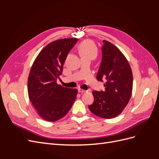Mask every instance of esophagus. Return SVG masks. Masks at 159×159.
<instances>
[{"label":"esophagus","mask_w":159,"mask_h":159,"mask_svg":"<svg viewBox=\"0 0 159 159\" xmlns=\"http://www.w3.org/2000/svg\"><path fill=\"white\" fill-rule=\"evenodd\" d=\"M85 90H84V89H78V92L79 93H84V92H85Z\"/></svg>","instance_id":"34e87169"}]
</instances>
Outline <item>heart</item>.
<instances>
[{
	"mask_svg": "<svg viewBox=\"0 0 159 159\" xmlns=\"http://www.w3.org/2000/svg\"><path fill=\"white\" fill-rule=\"evenodd\" d=\"M78 50L82 58L89 57L92 60L98 55L97 47L90 40H85L81 42L78 47Z\"/></svg>",
	"mask_w": 159,
	"mask_h": 159,
	"instance_id": "obj_1",
	"label": "heart"
}]
</instances>
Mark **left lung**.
<instances>
[{"label": "left lung", "mask_w": 159, "mask_h": 159, "mask_svg": "<svg viewBox=\"0 0 159 159\" xmlns=\"http://www.w3.org/2000/svg\"><path fill=\"white\" fill-rule=\"evenodd\" d=\"M103 42L97 80L105 81V90L93 91L94 102L88 107L98 117L111 119L123 111L131 99L133 74L128 60L118 48L107 40Z\"/></svg>", "instance_id": "left-lung-1"}]
</instances>
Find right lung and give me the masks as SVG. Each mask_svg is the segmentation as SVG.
Here are the masks:
<instances>
[{"label": "right lung", "mask_w": 159, "mask_h": 159, "mask_svg": "<svg viewBox=\"0 0 159 159\" xmlns=\"http://www.w3.org/2000/svg\"><path fill=\"white\" fill-rule=\"evenodd\" d=\"M78 38L53 41L43 48L34 61L28 78V97L40 117L56 121L64 117L72 107L78 89L56 83L70 50Z\"/></svg>", "instance_id": "right-lung-1"}]
</instances>
